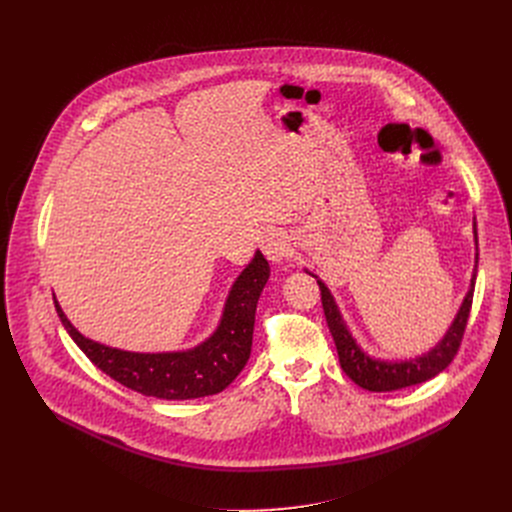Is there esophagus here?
Segmentation results:
<instances>
[{
	"mask_svg": "<svg viewBox=\"0 0 512 512\" xmlns=\"http://www.w3.org/2000/svg\"><path fill=\"white\" fill-rule=\"evenodd\" d=\"M259 247H261L263 255L270 259V261H274V263L284 261L288 257V251H290L286 236L282 232H278V230H267L261 236V240H259Z\"/></svg>",
	"mask_w": 512,
	"mask_h": 512,
	"instance_id": "esophagus-1",
	"label": "esophagus"
}]
</instances>
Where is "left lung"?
Here are the masks:
<instances>
[{"label": "left lung", "mask_w": 512, "mask_h": 512, "mask_svg": "<svg viewBox=\"0 0 512 512\" xmlns=\"http://www.w3.org/2000/svg\"><path fill=\"white\" fill-rule=\"evenodd\" d=\"M473 236H475V247H477V226L475 224H473ZM477 257L479 255L475 253V267H473V276H471V286H469L467 297L463 299V305H461L459 313H456L444 338L432 348V351H427L415 359H405V361H384V359L369 357L357 344L353 334L348 332L328 286L317 276L307 272L313 278H317V284L321 290V305H324L328 328L336 342L340 367L348 375V378L369 392H392V390H400V388L432 380L440 371H444L450 365V361L454 359L456 351H459L465 328H467V319H469V311H471V303H473V288H475V278H477Z\"/></svg>", "instance_id": "obj_1"}]
</instances>
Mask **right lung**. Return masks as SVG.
Here are the masks:
<instances>
[{"instance_id": "add662e5", "label": "right lung", "mask_w": 512, "mask_h": 512, "mask_svg": "<svg viewBox=\"0 0 512 512\" xmlns=\"http://www.w3.org/2000/svg\"><path fill=\"white\" fill-rule=\"evenodd\" d=\"M267 278L270 263L257 251L230 288L220 326L199 346L178 353H130L99 344L70 324L56 297L53 303L70 338L112 380L145 396L188 400L222 392L247 365L257 301Z\"/></svg>"}]
</instances>
